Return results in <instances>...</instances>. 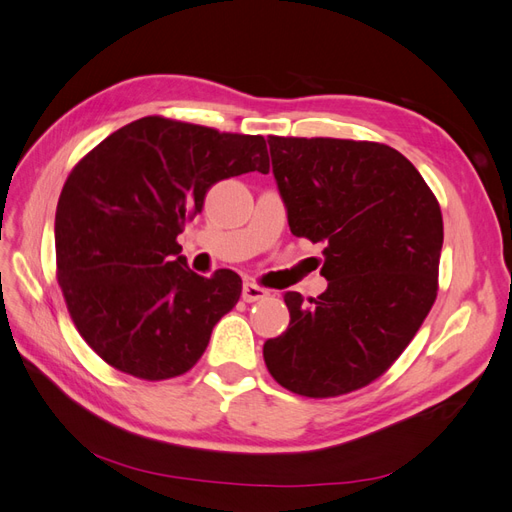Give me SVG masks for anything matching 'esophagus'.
<instances>
[{
    "label": "esophagus",
    "instance_id": "1",
    "mask_svg": "<svg viewBox=\"0 0 512 512\" xmlns=\"http://www.w3.org/2000/svg\"><path fill=\"white\" fill-rule=\"evenodd\" d=\"M265 297H269V290L267 288H262V286L254 284V282H245L243 284V301L245 303H254V301L265 299Z\"/></svg>",
    "mask_w": 512,
    "mask_h": 512
}]
</instances>
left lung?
Returning a JSON list of instances; mask_svg holds the SVG:
<instances>
[{
    "mask_svg": "<svg viewBox=\"0 0 512 512\" xmlns=\"http://www.w3.org/2000/svg\"><path fill=\"white\" fill-rule=\"evenodd\" d=\"M273 175L294 237L324 243L329 288L286 292L288 329L262 356L284 389L339 397L378 380L438 297L444 241L436 194L389 145L269 136Z\"/></svg>",
    "mask_w": 512,
    "mask_h": 512,
    "instance_id": "1",
    "label": "left lung"
}]
</instances>
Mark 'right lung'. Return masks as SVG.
Segmentation results:
<instances>
[{"mask_svg":"<svg viewBox=\"0 0 512 512\" xmlns=\"http://www.w3.org/2000/svg\"><path fill=\"white\" fill-rule=\"evenodd\" d=\"M269 173L260 134L149 115L106 136L68 175L55 213L57 282L76 331L104 363L158 382L190 371L241 277H203L177 235L213 183Z\"/></svg>","mask_w":512,"mask_h":512,"instance_id":"add662e5","label":"right lung"}]
</instances>
